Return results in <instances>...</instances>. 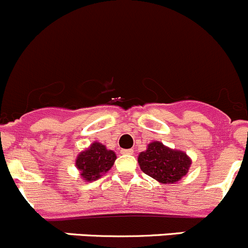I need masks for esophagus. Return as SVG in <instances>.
<instances>
[{
    "mask_svg": "<svg viewBox=\"0 0 248 248\" xmlns=\"http://www.w3.org/2000/svg\"><path fill=\"white\" fill-rule=\"evenodd\" d=\"M121 153L122 154H129L131 155V154H133V149H122Z\"/></svg>",
    "mask_w": 248,
    "mask_h": 248,
    "instance_id": "1",
    "label": "esophagus"
}]
</instances>
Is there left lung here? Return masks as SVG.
Segmentation results:
<instances>
[{
	"instance_id": "left-lung-1",
	"label": "left lung",
	"mask_w": 248,
	"mask_h": 248,
	"mask_svg": "<svg viewBox=\"0 0 248 248\" xmlns=\"http://www.w3.org/2000/svg\"><path fill=\"white\" fill-rule=\"evenodd\" d=\"M191 159L181 150L170 149L163 143H149L145 152L138 155L140 170L160 184H175L188 172Z\"/></svg>"
}]
</instances>
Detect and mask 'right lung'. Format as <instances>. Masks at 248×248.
I'll return each mask as SVG.
<instances>
[{"mask_svg": "<svg viewBox=\"0 0 248 248\" xmlns=\"http://www.w3.org/2000/svg\"><path fill=\"white\" fill-rule=\"evenodd\" d=\"M116 160V154L112 150L106 149L104 144L99 142L92 143L88 149L79 153L76 160V166L80 171L85 181H95L106 173Z\"/></svg>", "mask_w": 248, "mask_h": 248, "instance_id": "right-lung-1", "label": "right lung"}]
</instances>
